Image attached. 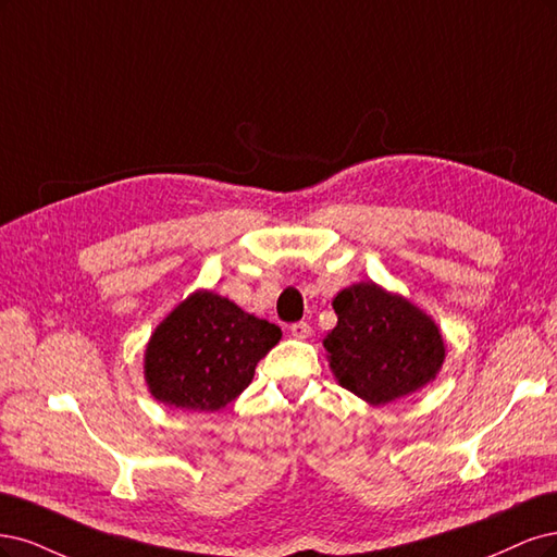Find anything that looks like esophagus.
<instances>
[{
	"instance_id": "34e87169",
	"label": "esophagus",
	"mask_w": 557,
	"mask_h": 557,
	"mask_svg": "<svg viewBox=\"0 0 557 557\" xmlns=\"http://www.w3.org/2000/svg\"><path fill=\"white\" fill-rule=\"evenodd\" d=\"M289 331H292V335L298 337V339H305V337L312 335V326L308 324V321H296V324L289 326Z\"/></svg>"
}]
</instances>
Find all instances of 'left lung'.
Here are the masks:
<instances>
[{
    "instance_id": "obj_1",
    "label": "left lung",
    "mask_w": 557,
    "mask_h": 557,
    "mask_svg": "<svg viewBox=\"0 0 557 557\" xmlns=\"http://www.w3.org/2000/svg\"><path fill=\"white\" fill-rule=\"evenodd\" d=\"M333 310L337 326L324 347L339 386L370 405H386L435 380L444 339L409 300L361 282L339 292Z\"/></svg>"
}]
</instances>
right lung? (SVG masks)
Returning <instances> with one entry per match:
<instances>
[{"label": "right lung", "mask_w": 557, "mask_h": 557, "mask_svg": "<svg viewBox=\"0 0 557 557\" xmlns=\"http://www.w3.org/2000/svg\"><path fill=\"white\" fill-rule=\"evenodd\" d=\"M282 331L212 292L189 296L161 321L146 349L152 396L171 407L218 411L249 386Z\"/></svg>", "instance_id": "obj_1"}]
</instances>
